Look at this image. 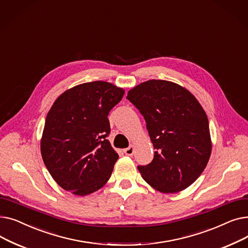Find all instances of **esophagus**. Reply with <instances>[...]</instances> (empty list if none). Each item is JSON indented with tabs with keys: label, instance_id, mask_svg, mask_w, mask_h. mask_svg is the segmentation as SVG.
Returning a JSON list of instances; mask_svg holds the SVG:
<instances>
[{
	"label": "esophagus",
	"instance_id": "esophagus-1",
	"mask_svg": "<svg viewBox=\"0 0 248 248\" xmlns=\"http://www.w3.org/2000/svg\"><path fill=\"white\" fill-rule=\"evenodd\" d=\"M124 153L126 155H133L134 153H135V147H134V146H129L128 148H126V149L124 150Z\"/></svg>",
	"mask_w": 248,
	"mask_h": 248
}]
</instances>
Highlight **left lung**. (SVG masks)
Wrapping results in <instances>:
<instances>
[{
  "instance_id": "1",
  "label": "left lung",
  "mask_w": 248,
  "mask_h": 248,
  "mask_svg": "<svg viewBox=\"0 0 248 248\" xmlns=\"http://www.w3.org/2000/svg\"><path fill=\"white\" fill-rule=\"evenodd\" d=\"M126 98L144 115L154 149L153 161L139 166L147 183L162 193L185 190L204 171L212 142L205 110L189 90L167 80H148Z\"/></svg>"
}]
</instances>
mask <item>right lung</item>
Listing matches in <instances>:
<instances>
[{
  "mask_svg": "<svg viewBox=\"0 0 248 248\" xmlns=\"http://www.w3.org/2000/svg\"><path fill=\"white\" fill-rule=\"evenodd\" d=\"M124 90L106 81L76 85L58 96L45 121L43 162L64 190L78 196L107 184L119 159L108 137V115Z\"/></svg>",
  "mask_w": 248,
  "mask_h": 248,
  "instance_id": "obj_1",
  "label": "right lung"
}]
</instances>
